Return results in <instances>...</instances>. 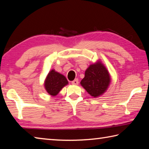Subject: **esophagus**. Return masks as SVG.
Returning a JSON list of instances; mask_svg holds the SVG:
<instances>
[{
  "instance_id": "1",
  "label": "esophagus",
  "mask_w": 149,
  "mask_h": 149,
  "mask_svg": "<svg viewBox=\"0 0 149 149\" xmlns=\"http://www.w3.org/2000/svg\"><path fill=\"white\" fill-rule=\"evenodd\" d=\"M78 83H79V81H78L77 79H75L74 81H72V85H78Z\"/></svg>"
}]
</instances>
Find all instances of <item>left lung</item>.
Masks as SVG:
<instances>
[{"label":"left lung","mask_w":149,"mask_h":149,"mask_svg":"<svg viewBox=\"0 0 149 149\" xmlns=\"http://www.w3.org/2000/svg\"><path fill=\"white\" fill-rule=\"evenodd\" d=\"M111 81V75L106 67L98 60L85 70V77L80 84L91 96L98 98L107 91Z\"/></svg>","instance_id":"left-lung-1"}]
</instances>
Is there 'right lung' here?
Returning <instances> with one entry per match:
<instances>
[{"label": "right lung", "instance_id": "1", "mask_svg": "<svg viewBox=\"0 0 149 149\" xmlns=\"http://www.w3.org/2000/svg\"><path fill=\"white\" fill-rule=\"evenodd\" d=\"M68 84L66 77L52 69L48 73L44 81V88L51 96H56L62 88Z\"/></svg>", "mask_w": 149, "mask_h": 149}]
</instances>
